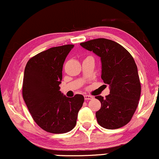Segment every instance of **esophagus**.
Returning <instances> with one entry per match:
<instances>
[{
	"label": "esophagus",
	"mask_w": 159,
	"mask_h": 159,
	"mask_svg": "<svg viewBox=\"0 0 159 159\" xmlns=\"http://www.w3.org/2000/svg\"><path fill=\"white\" fill-rule=\"evenodd\" d=\"M84 97L85 100H89V99H93V97H92V96H90V95H84Z\"/></svg>",
	"instance_id": "34e87169"
}]
</instances>
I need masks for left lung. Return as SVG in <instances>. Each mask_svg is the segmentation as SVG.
<instances>
[{
  "mask_svg": "<svg viewBox=\"0 0 159 159\" xmlns=\"http://www.w3.org/2000/svg\"><path fill=\"white\" fill-rule=\"evenodd\" d=\"M99 56L102 62L101 78L109 85L110 93L101 102L96 112L97 122L106 129H117L131 120L140 97L141 84L133 57L121 44L106 38H97L80 43Z\"/></svg>",
  "mask_w": 159,
  "mask_h": 159,
  "instance_id": "1",
  "label": "left lung"
}]
</instances>
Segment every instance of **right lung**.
Masks as SVG:
<instances>
[{
	"label": "right lung",
	"instance_id": "right-lung-1",
	"mask_svg": "<svg viewBox=\"0 0 159 159\" xmlns=\"http://www.w3.org/2000/svg\"><path fill=\"white\" fill-rule=\"evenodd\" d=\"M73 44L51 48L28 61L24 71L22 97L31 116L45 131L64 134L76 125L84 98L66 97L60 90L62 66Z\"/></svg>",
	"mask_w": 159,
	"mask_h": 159
}]
</instances>
